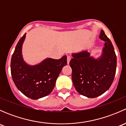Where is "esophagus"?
I'll list each match as a JSON object with an SVG mask.
<instances>
[{
	"label": "esophagus",
	"instance_id": "1",
	"mask_svg": "<svg viewBox=\"0 0 126 126\" xmlns=\"http://www.w3.org/2000/svg\"><path fill=\"white\" fill-rule=\"evenodd\" d=\"M71 60V56H68V57H67V62H68V64H69V62H70Z\"/></svg>",
	"mask_w": 126,
	"mask_h": 126
}]
</instances>
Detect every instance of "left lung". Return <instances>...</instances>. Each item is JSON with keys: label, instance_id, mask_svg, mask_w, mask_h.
Masks as SVG:
<instances>
[{"label": "left lung", "instance_id": "obj_1", "mask_svg": "<svg viewBox=\"0 0 126 126\" xmlns=\"http://www.w3.org/2000/svg\"><path fill=\"white\" fill-rule=\"evenodd\" d=\"M99 38L105 42L99 58L91 57L87 50L72 54L69 62L72 80L77 92L90 98L101 96L113 82L116 69V56L111 41L101 30Z\"/></svg>", "mask_w": 126, "mask_h": 126}]
</instances>
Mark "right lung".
<instances>
[{
	"instance_id": "1",
	"label": "right lung",
	"mask_w": 126,
	"mask_h": 126,
	"mask_svg": "<svg viewBox=\"0 0 126 126\" xmlns=\"http://www.w3.org/2000/svg\"><path fill=\"white\" fill-rule=\"evenodd\" d=\"M25 35L19 39L11 57V76L22 94L32 99H38L52 92L62 68L67 64V57L58 60L47 58L36 65L28 64L22 54Z\"/></svg>"
}]
</instances>
